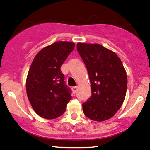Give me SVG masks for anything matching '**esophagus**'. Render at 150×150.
<instances>
[{"instance_id":"obj_1","label":"esophagus","mask_w":150,"mask_h":150,"mask_svg":"<svg viewBox=\"0 0 150 150\" xmlns=\"http://www.w3.org/2000/svg\"><path fill=\"white\" fill-rule=\"evenodd\" d=\"M72 91H73L74 94H76L77 91V90H78V86H74V87H72Z\"/></svg>"}]
</instances>
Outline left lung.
Masks as SVG:
<instances>
[{"label": "left lung", "mask_w": 150, "mask_h": 150, "mask_svg": "<svg viewBox=\"0 0 150 150\" xmlns=\"http://www.w3.org/2000/svg\"><path fill=\"white\" fill-rule=\"evenodd\" d=\"M87 69L91 96L82 104L85 116L103 122L114 117L125 101L127 76L119 56L97 43H77Z\"/></svg>", "instance_id": "obj_1"}]
</instances>
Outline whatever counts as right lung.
<instances>
[{
    "label": "right lung",
    "mask_w": 150,
    "mask_h": 150,
    "mask_svg": "<svg viewBox=\"0 0 150 150\" xmlns=\"http://www.w3.org/2000/svg\"><path fill=\"white\" fill-rule=\"evenodd\" d=\"M75 47L69 41H56L35 56L26 78V93L32 107L40 117L53 120L66 111L71 99L61 67Z\"/></svg>",
    "instance_id": "right-lung-1"
}]
</instances>
